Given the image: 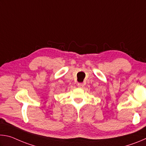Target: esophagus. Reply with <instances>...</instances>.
<instances>
[{
	"instance_id": "obj_1",
	"label": "esophagus",
	"mask_w": 146,
	"mask_h": 146,
	"mask_svg": "<svg viewBox=\"0 0 146 146\" xmlns=\"http://www.w3.org/2000/svg\"><path fill=\"white\" fill-rule=\"evenodd\" d=\"M78 87L80 88H82L84 86V84L83 83H78Z\"/></svg>"
}]
</instances>
